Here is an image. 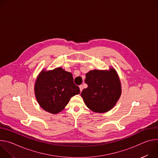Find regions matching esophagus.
<instances>
[{
	"label": "esophagus",
	"instance_id": "1",
	"mask_svg": "<svg viewBox=\"0 0 158 158\" xmlns=\"http://www.w3.org/2000/svg\"><path fill=\"white\" fill-rule=\"evenodd\" d=\"M79 89H80V91L81 92L83 90V85H79Z\"/></svg>",
	"mask_w": 158,
	"mask_h": 158
}]
</instances>
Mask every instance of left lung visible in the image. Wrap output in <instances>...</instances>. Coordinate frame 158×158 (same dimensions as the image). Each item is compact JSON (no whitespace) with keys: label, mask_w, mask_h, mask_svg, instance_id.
Listing matches in <instances>:
<instances>
[{"label":"left lung","mask_w":158,"mask_h":158,"mask_svg":"<svg viewBox=\"0 0 158 158\" xmlns=\"http://www.w3.org/2000/svg\"><path fill=\"white\" fill-rule=\"evenodd\" d=\"M85 82L88 87L83 89L81 95L87 107L93 112L109 111L121 96V82L113 68L109 71H90L85 74Z\"/></svg>","instance_id":"1"}]
</instances>
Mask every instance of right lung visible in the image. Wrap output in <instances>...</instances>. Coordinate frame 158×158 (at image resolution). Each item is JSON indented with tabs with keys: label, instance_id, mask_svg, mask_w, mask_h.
I'll return each mask as SVG.
<instances>
[{
	"label": "right lung",
	"instance_id": "1",
	"mask_svg": "<svg viewBox=\"0 0 158 158\" xmlns=\"http://www.w3.org/2000/svg\"><path fill=\"white\" fill-rule=\"evenodd\" d=\"M34 91L40 106L54 114L62 110L73 96L80 93L72 74L61 67L42 70L35 81Z\"/></svg>",
	"mask_w": 158,
	"mask_h": 158
}]
</instances>
